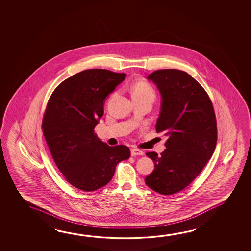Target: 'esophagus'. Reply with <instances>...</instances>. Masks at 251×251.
I'll return each mask as SVG.
<instances>
[{
  "label": "esophagus",
  "mask_w": 251,
  "mask_h": 251,
  "mask_svg": "<svg viewBox=\"0 0 251 251\" xmlns=\"http://www.w3.org/2000/svg\"><path fill=\"white\" fill-rule=\"evenodd\" d=\"M144 154V152L142 151L141 150H138V149H131L132 156H143Z\"/></svg>",
  "instance_id": "esophagus-1"
}]
</instances>
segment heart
Segmentation results:
<instances>
[{
  "label": "heart",
  "mask_w": 251,
  "mask_h": 251,
  "mask_svg": "<svg viewBox=\"0 0 251 251\" xmlns=\"http://www.w3.org/2000/svg\"><path fill=\"white\" fill-rule=\"evenodd\" d=\"M132 96H133V98H135V97H150L152 99H155L156 93L150 83L141 80V81L135 83L132 87Z\"/></svg>",
  "instance_id": "b5f03b06"
}]
</instances>
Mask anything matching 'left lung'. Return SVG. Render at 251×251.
Here are the masks:
<instances>
[{
    "label": "left lung",
    "instance_id": "1",
    "mask_svg": "<svg viewBox=\"0 0 251 251\" xmlns=\"http://www.w3.org/2000/svg\"><path fill=\"white\" fill-rule=\"evenodd\" d=\"M148 78L162 96L156 130L167 140L159 156L146 153L155 170L145 183L156 193L172 195L188 186L211 158L217 143V123L207 93L187 73L164 69Z\"/></svg>",
    "mask_w": 251,
    "mask_h": 251
}]
</instances>
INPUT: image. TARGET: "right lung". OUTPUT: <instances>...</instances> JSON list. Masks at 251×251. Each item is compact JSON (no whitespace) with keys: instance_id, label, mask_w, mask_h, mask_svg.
<instances>
[{"instance_id":"1","label":"right lung","mask_w":251,"mask_h":251,"mask_svg":"<svg viewBox=\"0 0 251 251\" xmlns=\"http://www.w3.org/2000/svg\"><path fill=\"white\" fill-rule=\"evenodd\" d=\"M125 74L88 69L60 83L50 95L42 129L54 162L68 183L92 192L107 185L121 161L130 156L125 145L108 146L94 128L104 113V100Z\"/></svg>"}]
</instances>
